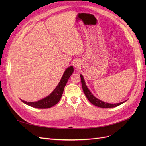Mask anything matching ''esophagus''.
I'll list each match as a JSON object with an SVG mask.
<instances>
[{"label":"esophagus","instance_id":"34e87169","mask_svg":"<svg viewBox=\"0 0 146 146\" xmlns=\"http://www.w3.org/2000/svg\"><path fill=\"white\" fill-rule=\"evenodd\" d=\"M74 68H79L80 67V61H79L78 60H76L74 62Z\"/></svg>","mask_w":146,"mask_h":146}]
</instances>
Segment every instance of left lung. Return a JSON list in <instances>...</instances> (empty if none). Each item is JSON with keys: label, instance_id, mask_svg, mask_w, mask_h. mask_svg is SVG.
<instances>
[{"label": "left lung", "instance_id": "left-lung-1", "mask_svg": "<svg viewBox=\"0 0 146 146\" xmlns=\"http://www.w3.org/2000/svg\"><path fill=\"white\" fill-rule=\"evenodd\" d=\"M80 78H81V82H82V86L84 93H85L88 100H89L92 104L97 106V107H99L100 108H113V107H117V106L122 104L123 103H124L125 102L127 101V100H125L123 102H122L117 103V104H110V103L105 102L104 101H102L100 99L96 98V97L91 93V91L89 90L88 88L87 87L85 83V81L84 80V78L82 74H80Z\"/></svg>", "mask_w": 146, "mask_h": 146}]
</instances>
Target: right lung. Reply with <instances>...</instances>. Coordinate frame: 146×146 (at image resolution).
Wrapping results in <instances>:
<instances>
[{"label":"right lung","mask_w":146,"mask_h":146,"mask_svg":"<svg viewBox=\"0 0 146 146\" xmlns=\"http://www.w3.org/2000/svg\"><path fill=\"white\" fill-rule=\"evenodd\" d=\"M74 72V68L69 66L65 70L61 79L55 89L45 98L36 102H27L21 99L23 103L36 108H48L56 105L60 101L68 79Z\"/></svg>","instance_id":"right-lung-1"}]
</instances>
